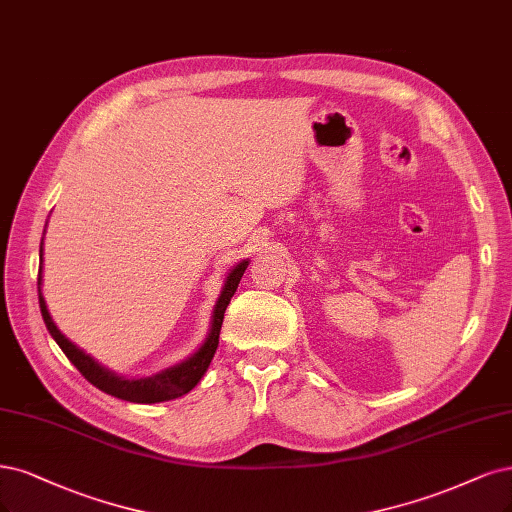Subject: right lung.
<instances>
[{
    "label": "right lung",
    "instance_id": "obj_1",
    "mask_svg": "<svg viewBox=\"0 0 512 512\" xmlns=\"http://www.w3.org/2000/svg\"><path fill=\"white\" fill-rule=\"evenodd\" d=\"M44 239L40 245V271H38V298H40V311L44 317V324L48 328V332L52 334V339L57 341V345L63 349V354L69 358L82 377L93 383L95 387H99L101 392L110 394L114 398L120 400H129V402H142V404H152V402H165V400H173V398H180L184 394H188L192 387H195L201 377L205 375V370L214 358L216 349H218V339H220V328H222V320H224V311L231 303V298L239 286V281L248 269V260H241L237 267H233V271L228 273L222 292L216 301L214 307V315H211V326L207 337L203 341V345L192 354L188 360L175 364L171 368L161 370V373H156L152 377H144V379H125L112 370L103 368L99 362H95L91 356L84 354L82 349H78L72 341L65 339L61 330L57 328V324L52 322V317L48 313L46 301L42 296V262H44Z\"/></svg>",
    "mask_w": 512,
    "mask_h": 512
}]
</instances>
